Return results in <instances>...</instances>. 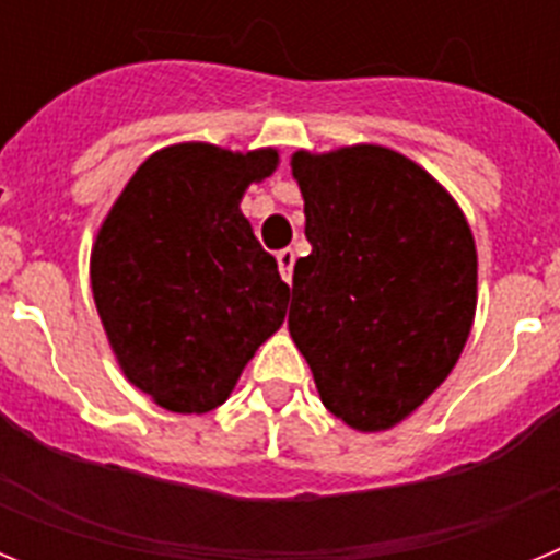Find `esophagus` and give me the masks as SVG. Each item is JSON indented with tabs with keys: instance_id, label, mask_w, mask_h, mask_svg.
Here are the masks:
<instances>
[{
	"instance_id": "obj_1",
	"label": "esophagus",
	"mask_w": 560,
	"mask_h": 560,
	"mask_svg": "<svg viewBox=\"0 0 560 560\" xmlns=\"http://www.w3.org/2000/svg\"><path fill=\"white\" fill-rule=\"evenodd\" d=\"M277 266H280V275H283L285 283H291V275H294V249L277 252Z\"/></svg>"
}]
</instances>
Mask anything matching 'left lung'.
Masks as SVG:
<instances>
[{
	"instance_id": "left-lung-1",
	"label": "left lung",
	"mask_w": 560,
	"mask_h": 560,
	"mask_svg": "<svg viewBox=\"0 0 560 560\" xmlns=\"http://www.w3.org/2000/svg\"><path fill=\"white\" fill-rule=\"evenodd\" d=\"M311 255L289 330L325 409L384 432L448 378L477 311V246L457 201L384 145L296 151Z\"/></svg>"
}]
</instances>
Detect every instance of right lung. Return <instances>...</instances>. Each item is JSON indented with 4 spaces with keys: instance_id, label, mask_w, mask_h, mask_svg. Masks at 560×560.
<instances>
[{
    "instance_id": "add662e5",
    "label": "right lung",
    "mask_w": 560,
    "mask_h": 560,
    "mask_svg": "<svg viewBox=\"0 0 560 560\" xmlns=\"http://www.w3.org/2000/svg\"><path fill=\"white\" fill-rule=\"evenodd\" d=\"M275 148L182 142L151 153L92 246V294L120 370L160 407H221L285 319L291 289L257 244L241 199Z\"/></svg>"
}]
</instances>
